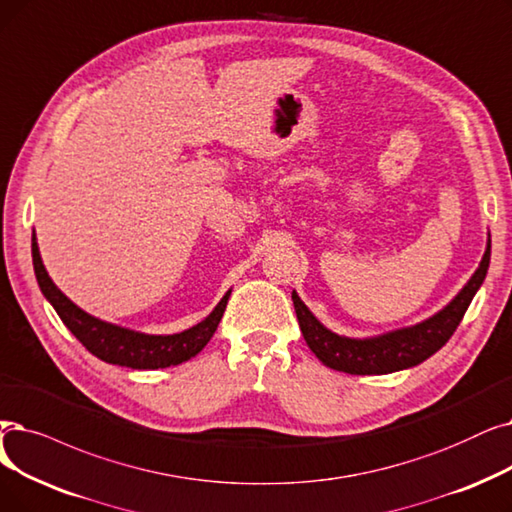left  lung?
Listing matches in <instances>:
<instances>
[{"label":"left lung","instance_id":"1","mask_svg":"<svg viewBox=\"0 0 512 512\" xmlns=\"http://www.w3.org/2000/svg\"><path fill=\"white\" fill-rule=\"evenodd\" d=\"M490 255L492 240L487 236V247L479 268L446 307L418 324L389 330L383 332V335L366 339H353L332 332L311 314L297 291H293V303L303 339L322 364L347 374H389L418 366L420 362L431 358L454 335L464 311L469 309L475 293L485 280L487 268H490Z\"/></svg>","mask_w":512,"mask_h":512}]
</instances>
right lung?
Returning a JSON list of instances; mask_svg holds the SVG:
<instances>
[{
    "label": "right lung",
    "instance_id": "1",
    "mask_svg": "<svg viewBox=\"0 0 512 512\" xmlns=\"http://www.w3.org/2000/svg\"><path fill=\"white\" fill-rule=\"evenodd\" d=\"M31 253H33L35 278L43 297L50 301V305L56 309V314L60 316L64 326L73 332V335L79 339V343L106 364H117V366H127L136 370L177 366L194 358L196 353H201L205 345L211 341L213 332L217 330L219 320L224 316L226 303L232 293L230 288V291L215 305L211 314L203 322L194 324L188 330L175 332V335H146V332L131 330L119 324H110L92 314H87V311H83L79 305H75L69 297H66L54 284V280L46 270V265L41 261L35 232L31 238Z\"/></svg>",
    "mask_w": 512,
    "mask_h": 512
}]
</instances>
